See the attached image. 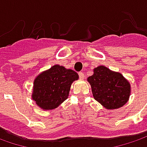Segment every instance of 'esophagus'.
<instances>
[{
  "instance_id": "34e87169",
  "label": "esophagus",
  "mask_w": 147,
  "mask_h": 147,
  "mask_svg": "<svg viewBox=\"0 0 147 147\" xmlns=\"http://www.w3.org/2000/svg\"><path fill=\"white\" fill-rule=\"evenodd\" d=\"M78 76H79V78H81V79H82V78H84V77H85V75H84L83 72H79V74H78Z\"/></svg>"
}]
</instances>
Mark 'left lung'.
Listing matches in <instances>:
<instances>
[{"label":"left lung","instance_id":"left-lung-1","mask_svg":"<svg viewBox=\"0 0 147 147\" xmlns=\"http://www.w3.org/2000/svg\"><path fill=\"white\" fill-rule=\"evenodd\" d=\"M94 99L106 109L115 110L126 104L130 96V84L121 74L110 70L105 66L94 69L88 77Z\"/></svg>","mask_w":147,"mask_h":147}]
</instances>
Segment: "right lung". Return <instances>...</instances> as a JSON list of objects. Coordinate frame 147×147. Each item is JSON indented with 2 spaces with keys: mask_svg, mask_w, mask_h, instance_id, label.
I'll list each match as a JSON object with an SVG mask.
<instances>
[{
  "mask_svg": "<svg viewBox=\"0 0 147 147\" xmlns=\"http://www.w3.org/2000/svg\"><path fill=\"white\" fill-rule=\"evenodd\" d=\"M78 78L74 70L54 65L34 80L32 100L43 110H53L68 98L71 84Z\"/></svg>",
  "mask_w": 147,
  "mask_h": 147,
  "instance_id": "right-lung-1",
  "label": "right lung"
}]
</instances>
